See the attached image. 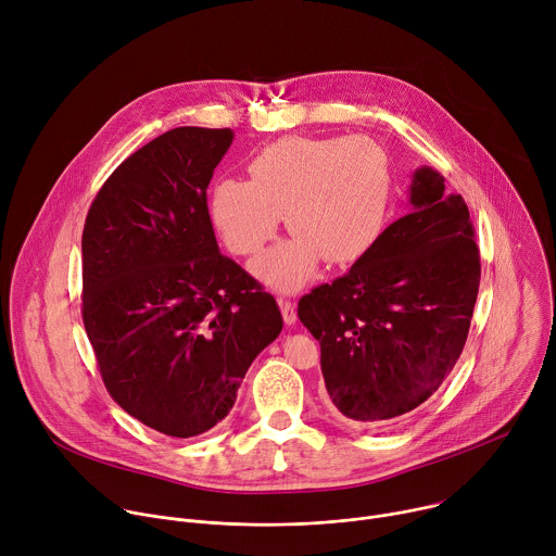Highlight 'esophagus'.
I'll return each instance as SVG.
<instances>
[{
	"mask_svg": "<svg viewBox=\"0 0 556 556\" xmlns=\"http://www.w3.org/2000/svg\"><path fill=\"white\" fill-rule=\"evenodd\" d=\"M279 307H281V316H283V324L286 326H294L296 324V309H294V303L288 301V299H277Z\"/></svg>",
	"mask_w": 556,
	"mask_h": 556,
	"instance_id": "esophagus-1",
	"label": "esophagus"
}]
</instances>
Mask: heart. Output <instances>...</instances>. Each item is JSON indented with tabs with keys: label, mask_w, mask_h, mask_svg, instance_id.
Here are the masks:
<instances>
[{
	"label": "heart",
	"mask_w": 556,
	"mask_h": 556,
	"mask_svg": "<svg viewBox=\"0 0 556 556\" xmlns=\"http://www.w3.org/2000/svg\"><path fill=\"white\" fill-rule=\"evenodd\" d=\"M249 174L251 180H219L208 211L237 255H255L286 215L294 237L253 264V275L275 290H299L321 257L330 264L358 260L380 235L389 165L371 138L279 140L255 155Z\"/></svg>",
	"instance_id": "heart-1"
}]
</instances>
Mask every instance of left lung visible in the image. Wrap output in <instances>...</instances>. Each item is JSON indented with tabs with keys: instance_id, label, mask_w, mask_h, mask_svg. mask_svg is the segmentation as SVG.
<instances>
[{
	"instance_id": "8db88e82",
	"label": "left lung",
	"mask_w": 556,
	"mask_h": 556,
	"mask_svg": "<svg viewBox=\"0 0 556 556\" xmlns=\"http://www.w3.org/2000/svg\"><path fill=\"white\" fill-rule=\"evenodd\" d=\"M409 206L348 275L299 301L301 324L321 343L330 401L354 425L393 422L433 395L478 299L480 251L462 195L420 167Z\"/></svg>"
}]
</instances>
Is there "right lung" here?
Masks as SVG:
<instances>
[{
    "instance_id": "add662e5",
    "label": "right lung",
    "mask_w": 556,
    "mask_h": 556,
    "mask_svg": "<svg viewBox=\"0 0 556 556\" xmlns=\"http://www.w3.org/2000/svg\"><path fill=\"white\" fill-rule=\"evenodd\" d=\"M232 129L176 127L105 180L86 217L84 324L112 399L193 438L222 422L281 332L273 294L219 253L206 189Z\"/></svg>"
}]
</instances>
